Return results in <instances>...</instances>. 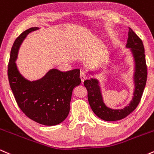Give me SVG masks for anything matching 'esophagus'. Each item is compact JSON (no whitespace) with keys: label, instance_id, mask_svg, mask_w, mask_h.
I'll return each mask as SVG.
<instances>
[{"label":"esophagus","instance_id":"34e87169","mask_svg":"<svg viewBox=\"0 0 154 154\" xmlns=\"http://www.w3.org/2000/svg\"><path fill=\"white\" fill-rule=\"evenodd\" d=\"M80 79H81V81H82V82H83L85 81V79L87 78V75H86V74L84 72H80Z\"/></svg>","mask_w":154,"mask_h":154}]
</instances>
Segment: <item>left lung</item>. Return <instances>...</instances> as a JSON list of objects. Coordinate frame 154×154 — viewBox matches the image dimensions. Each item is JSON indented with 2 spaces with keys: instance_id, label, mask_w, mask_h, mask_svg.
Returning a JSON list of instances; mask_svg holds the SVG:
<instances>
[{
  "instance_id": "obj_1",
  "label": "left lung",
  "mask_w": 154,
  "mask_h": 154,
  "mask_svg": "<svg viewBox=\"0 0 154 154\" xmlns=\"http://www.w3.org/2000/svg\"><path fill=\"white\" fill-rule=\"evenodd\" d=\"M126 47L130 48L132 51L135 64L134 74V96L129 106L123 109H112L107 107L103 102L98 79L92 78L84 82V85L88 91V101L92 110L95 115L105 121H117L124 119L131 114L140 101L146 87L148 72L143 44L141 39L130 27Z\"/></svg>"
}]
</instances>
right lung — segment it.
I'll use <instances>...</instances> for the list:
<instances>
[{
    "label": "right lung",
    "mask_w": 154,
    "mask_h": 154,
    "mask_svg": "<svg viewBox=\"0 0 154 154\" xmlns=\"http://www.w3.org/2000/svg\"><path fill=\"white\" fill-rule=\"evenodd\" d=\"M38 27L26 29L16 39L8 66L10 87L19 107L26 116L47 126L59 125L68 116L73 89L81 82L79 69L61 72L52 69L41 79L29 81L19 73L15 61L26 35Z\"/></svg>",
    "instance_id": "add662e5"
}]
</instances>
